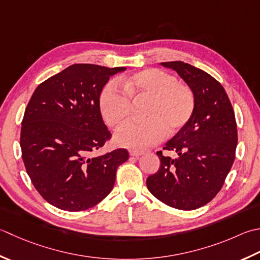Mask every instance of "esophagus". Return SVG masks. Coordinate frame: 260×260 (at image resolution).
<instances>
[{"instance_id":"esophagus-1","label":"esophagus","mask_w":260,"mask_h":260,"mask_svg":"<svg viewBox=\"0 0 260 260\" xmlns=\"http://www.w3.org/2000/svg\"><path fill=\"white\" fill-rule=\"evenodd\" d=\"M143 154H144L143 151H137V150H131V151H129V155H131V156L139 157V156L143 155Z\"/></svg>"}]
</instances>
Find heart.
I'll use <instances>...</instances> for the list:
<instances>
[{
    "instance_id": "1",
    "label": "heart",
    "mask_w": 260,
    "mask_h": 260,
    "mask_svg": "<svg viewBox=\"0 0 260 260\" xmlns=\"http://www.w3.org/2000/svg\"><path fill=\"white\" fill-rule=\"evenodd\" d=\"M123 92L108 83L99 95V109L106 124L118 129L129 118L131 99L146 101L142 117L145 120L125 126L115 135L117 144L129 149H145L159 142L167 133L175 135L188 124L195 110V95L176 76L157 69H146L120 81Z\"/></svg>"
}]
</instances>
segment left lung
<instances>
[{"label":"left lung","mask_w":260,"mask_h":260,"mask_svg":"<svg viewBox=\"0 0 260 260\" xmlns=\"http://www.w3.org/2000/svg\"><path fill=\"white\" fill-rule=\"evenodd\" d=\"M176 71L195 95L188 124L156 152L160 168L147 177V189L178 210L204 206L222 188L236 157L238 132L235 111L223 86L208 73L180 60L160 63Z\"/></svg>","instance_id":"8db88e82"}]
</instances>
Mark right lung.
<instances>
[{
  "label": "right lung",
  "instance_id": "1",
  "mask_svg": "<svg viewBox=\"0 0 260 260\" xmlns=\"http://www.w3.org/2000/svg\"><path fill=\"white\" fill-rule=\"evenodd\" d=\"M125 70L73 64L35 90L24 111L20 146L35 188L53 206L84 211L113 190L117 168L128 152L92 154L111 137L99 95L110 76Z\"/></svg>",
  "mask_w": 260,
  "mask_h": 260
}]
</instances>
